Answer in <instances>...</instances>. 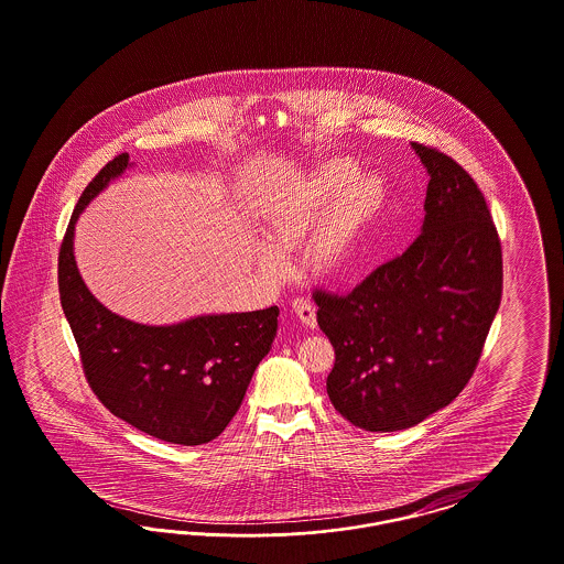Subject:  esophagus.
Segmentation results:
<instances>
[{
    "mask_svg": "<svg viewBox=\"0 0 564 564\" xmlns=\"http://www.w3.org/2000/svg\"><path fill=\"white\" fill-rule=\"evenodd\" d=\"M292 308H294L295 317L302 322V325H306L311 329L317 325V308L308 297H294Z\"/></svg>",
    "mask_w": 564,
    "mask_h": 564,
    "instance_id": "obj_1",
    "label": "esophagus"
}]
</instances>
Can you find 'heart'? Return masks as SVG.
Masks as SVG:
<instances>
[{
  "mask_svg": "<svg viewBox=\"0 0 564 564\" xmlns=\"http://www.w3.org/2000/svg\"><path fill=\"white\" fill-rule=\"evenodd\" d=\"M349 159H332L295 180L272 203L262 232L270 247H260L258 264L272 276L285 272L281 253L304 242L302 264L315 276L338 281L349 274L359 247L384 203V186L375 175H357Z\"/></svg>",
  "mask_w": 564,
  "mask_h": 564,
  "instance_id": "heart-1",
  "label": "heart"
}]
</instances>
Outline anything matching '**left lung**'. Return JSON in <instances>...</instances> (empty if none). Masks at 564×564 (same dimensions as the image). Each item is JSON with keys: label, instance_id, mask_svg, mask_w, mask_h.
<instances>
[{"label": "left lung", "instance_id": "left-lung-1", "mask_svg": "<svg viewBox=\"0 0 564 564\" xmlns=\"http://www.w3.org/2000/svg\"><path fill=\"white\" fill-rule=\"evenodd\" d=\"M412 150L430 173L419 237L349 294H313L336 350L327 395L355 427L380 433L419 425L465 389L503 290L478 184L444 152Z\"/></svg>", "mask_w": 564, "mask_h": 564}]
</instances>
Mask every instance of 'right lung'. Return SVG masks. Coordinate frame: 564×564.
<instances>
[{
	"label": "right lung",
	"mask_w": 564,
	"mask_h": 564,
	"mask_svg": "<svg viewBox=\"0 0 564 564\" xmlns=\"http://www.w3.org/2000/svg\"><path fill=\"white\" fill-rule=\"evenodd\" d=\"M127 166L129 154L116 156L82 192L58 251L61 306L86 380L113 416L162 442L207 444L241 408L276 336L279 308L143 325L111 313L90 294L76 267L74 228L84 207Z\"/></svg>",
	"instance_id": "1"
}]
</instances>
